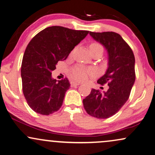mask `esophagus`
I'll list each match as a JSON object with an SVG mask.
<instances>
[{
  "label": "esophagus",
  "instance_id": "34e87169",
  "mask_svg": "<svg viewBox=\"0 0 155 155\" xmlns=\"http://www.w3.org/2000/svg\"><path fill=\"white\" fill-rule=\"evenodd\" d=\"M70 84H71V87H76V86H79V83H76V82L74 81H71V82H70Z\"/></svg>",
  "mask_w": 155,
  "mask_h": 155
}]
</instances>
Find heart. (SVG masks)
Returning <instances> with one entry per match:
<instances>
[{
  "label": "heart",
  "instance_id": "obj_1",
  "mask_svg": "<svg viewBox=\"0 0 155 155\" xmlns=\"http://www.w3.org/2000/svg\"><path fill=\"white\" fill-rule=\"evenodd\" d=\"M90 51L91 54L102 55L104 52V47L99 42L93 41L89 45ZM94 71L91 68H85L83 66H77L71 68L70 71V76L72 79L78 81H86L90 76L94 75Z\"/></svg>",
  "mask_w": 155,
  "mask_h": 155
}]
</instances>
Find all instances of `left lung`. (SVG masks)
Segmentation results:
<instances>
[{
  "mask_svg": "<svg viewBox=\"0 0 155 155\" xmlns=\"http://www.w3.org/2000/svg\"><path fill=\"white\" fill-rule=\"evenodd\" d=\"M89 34L101 43L109 55V66L106 74L97 81L109 89L101 93L92 89L91 93L83 99L88 114L98 119H107L118 112L130 97L135 81V58L131 47L120 35L112 31Z\"/></svg>",
  "mask_w": 155,
  "mask_h": 155,
  "instance_id": "8db88e82",
  "label": "left lung"
}]
</instances>
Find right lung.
Masks as SVG:
<instances>
[{
    "mask_svg": "<svg viewBox=\"0 0 155 155\" xmlns=\"http://www.w3.org/2000/svg\"><path fill=\"white\" fill-rule=\"evenodd\" d=\"M89 31L51 26L31 40L21 64L22 89L25 100L35 112L49 115L63 104L70 84L67 78L58 81L51 78L58 61L65 60Z\"/></svg>",
    "mask_w": 155,
    "mask_h": 155,
    "instance_id": "obj_1",
    "label": "right lung"
}]
</instances>
